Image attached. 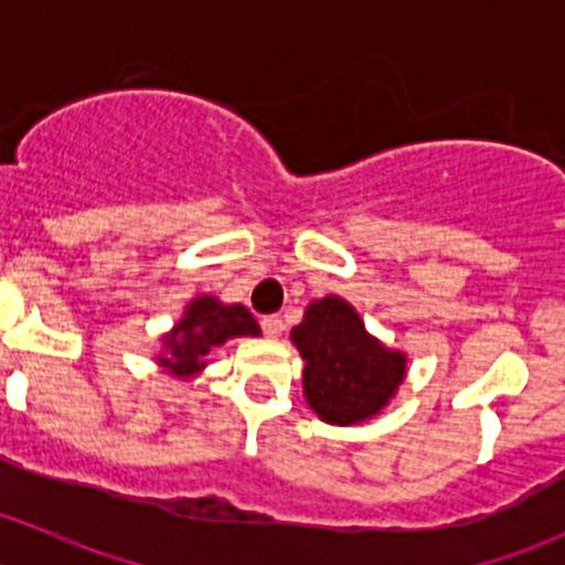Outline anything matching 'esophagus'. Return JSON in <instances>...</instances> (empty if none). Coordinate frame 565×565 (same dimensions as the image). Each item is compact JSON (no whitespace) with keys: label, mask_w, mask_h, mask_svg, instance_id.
Wrapping results in <instances>:
<instances>
[{"label":"esophagus","mask_w":565,"mask_h":565,"mask_svg":"<svg viewBox=\"0 0 565 565\" xmlns=\"http://www.w3.org/2000/svg\"><path fill=\"white\" fill-rule=\"evenodd\" d=\"M281 330H284L281 317H262V333H265L267 339H278Z\"/></svg>","instance_id":"obj_1"}]
</instances>
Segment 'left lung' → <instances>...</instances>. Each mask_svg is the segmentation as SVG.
Returning a JSON list of instances; mask_svg holds the SVG:
<instances>
[{
	"instance_id": "1",
	"label": "left lung",
	"mask_w": 565,
	"mask_h": 565,
	"mask_svg": "<svg viewBox=\"0 0 565 565\" xmlns=\"http://www.w3.org/2000/svg\"><path fill=\"white\" fill-rule=\"evenodd\" d=\"M303 369V393L324 424L350 426L377 415L407 374L404 352L374 339L347 300L328 295L292 328Z\"/></svg>"
}]
</instances>
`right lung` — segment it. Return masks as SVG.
I'll list each match as a JSON object with an SVG mask.
<instances>
[{
    "instance_id": "1",
    "label": "right lung",
    "mask_w": 565,
    "mask_h": 565,
    "mask_svg": "<svg viewBox=\"0 0 565 565\" xmlns=\"http://www.w3.org/2000/svg\"><path fill=\"white\" fill-rule=\"evenodd\" d=\"M235 335H259V324L246 306H224L213 295H199L163 335V355H158V363L174 377H193L207 366L210 352Z\"/></svg>"
}]
</instances>
